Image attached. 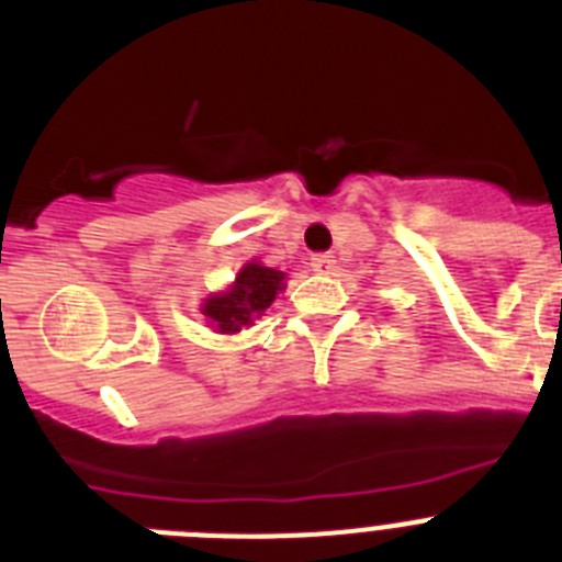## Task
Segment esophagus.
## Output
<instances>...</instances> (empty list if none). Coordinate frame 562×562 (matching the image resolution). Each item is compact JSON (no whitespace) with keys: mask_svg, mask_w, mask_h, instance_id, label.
<instances>
[{"mask_svg":"<svg viewBox=\"0 0 562 562\" xmlns=\"http://www.w3.org/2000/svg\"><path fill=\"white\" fill-rule=\"evenodd\" d=\"M312 270H315L317 276H329V272L335 270V256H329V252H317V256H312Z\"/></svg>","mask_w":562,"mask_h":562,"instance_id":"34e87169","label":"esophagus"}]
</instances>
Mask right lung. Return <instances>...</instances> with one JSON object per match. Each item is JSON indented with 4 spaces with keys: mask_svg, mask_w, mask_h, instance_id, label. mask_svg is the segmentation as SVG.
<instances>
[{
    "mask_svg": "<svg viewBox=\"0 0 562 562\" xmlns=\"http://www.w3.org/2000/svg\"><path fill=\"white\" fill-rule=\"evenodd\" d=\"M284 281L286 272L252 258L236 272V281L227 290L202 297L200 312L216 335H238L270 310L278 292L286 290Z\"/></svg>",
    "mask_w": 562,
    "mask_h": 562,
    "instance_id": "add662e5",
    "label": "right lung"
}]
</instances>
